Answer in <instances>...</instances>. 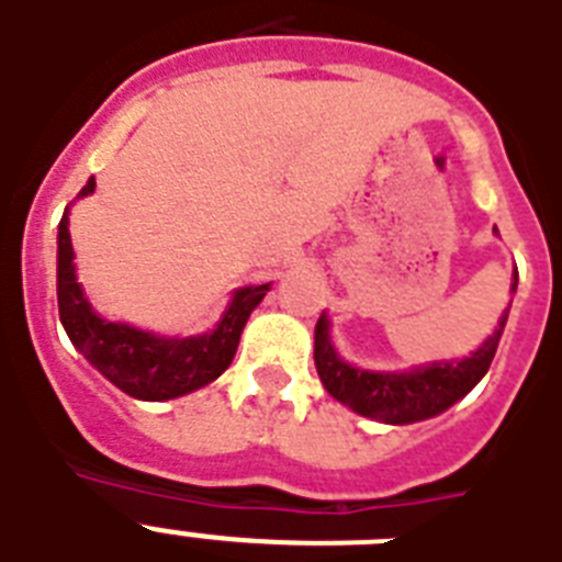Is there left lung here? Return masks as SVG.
<instances>
[{
	"instance_id": "obj_1",
	"label": "left lung",
	"mask_w": 562,
	"mask_h": 562,
	"mask_svg": "<svg viewBox=\"0 0 562 562\" xmlns=\"http://www.w3.org/2000/svg\"><path fill=\"white\" fill-rule=\"evenodd\" d=\"M505 321L507 315L498 321L496 333L490 335L470 359L431 364V368H419L414 373H370V370L350 368L338 359V352L329 344V321L321 317L315 326L317 375L335 400L344 402L361 417L382 419L393 426L417 423V419L435 417L454 405L481 382V375L487 373L490 361L496 356Z\"/></svg>"
}]
</instances>
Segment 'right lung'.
I'll list each match as a JSON object with an SVG mask.
<instances>
[{"mask_svg":"<svg viewBox=\"0 0 562 562\" xmlns=\"http://www.w3.org/2000/svg\"><path fill=\"white\" fill-rule=\"evenodd\" d=\"M95 180H87L81 194H90ZM72 238L69 218H60L57 233V308L69 341L83 352L92 368L101 370L119 391L148 402H162L198 391L218 379L236 356L238 338L247 317L268 294L265 285L236 291L227 315L221 317L215 333L198 338H157L127 324H110L90 308L81 285L75 282Z\"/></svg>","mask_w":562,"mask_h":562,"instance_id":"right-lung-1","label":"right lung"}]
</instances>
